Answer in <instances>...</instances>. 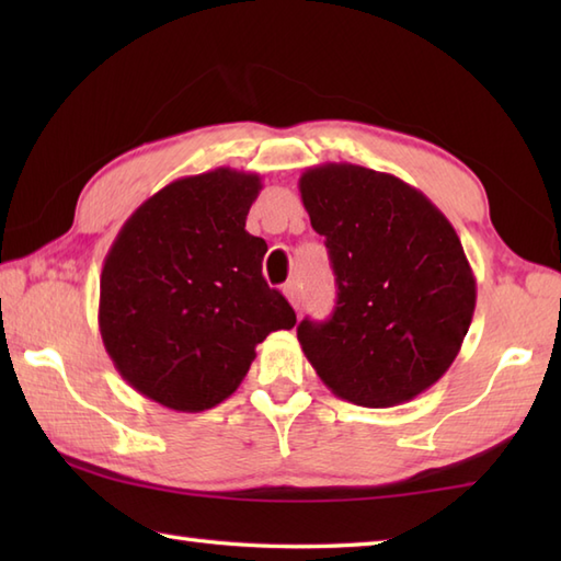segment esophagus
I'll return each mask as SVG.
<instances>
[{
	"mask_svg": "<svg viewBox=\"0 0 561 561\" xmlns=\"http://www.w3.org/2000/svg\"><path fill=\"white\" fill-rule=\"evenodd\" d=\"M284 296H287L289 299V304L296 308V311H299V306H301V294H299V284L296 282H287L284 284Z\"/></svg>",
	"mask_w": 561,
	"mask_h": 561,
	"instance_id": "1",
	"label": "esophagus"
}]
</instances>
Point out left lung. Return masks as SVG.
Instances as JSON below:
<instances>
[{
    "mask_svg": "<svg viewBox=\"0 0 561 561\" xmlns=\"http://www.w3.org/2000/svg\"><path fill=\"white\" fill-rule=\"evenodd\" d=\"M325 236L337 306L296 330L320 380L362 408L410 402L448 371L472 323L478 282L432 199L390 173L320 163L299 178Z\"/></svg>",
    "mask_w": 561,
    "mask_h": 561,
    "instance_id": "1",
    "label": "left lung"
}]
</instances>
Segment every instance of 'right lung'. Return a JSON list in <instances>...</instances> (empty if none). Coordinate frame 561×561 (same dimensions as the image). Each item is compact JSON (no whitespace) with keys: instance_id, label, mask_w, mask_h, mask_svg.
<instances>
[{"instance_id":"obj_1","label":"right lung","mask_w":561,"mask_h":561,"mask_svg":"<svg viewBox=\"0 0 561 561\" xmlns=\"http://www.w3.org/2000/svg\"><path fill=\"white\" fill-rule=\"evenodd\" d=\"M257 173L178 178L133 211L103 260L99 328L117 374L175 412L217 408L255 347L296 313L262 277L267 243L245 231Z\"/></svg>"}]
</instances>
